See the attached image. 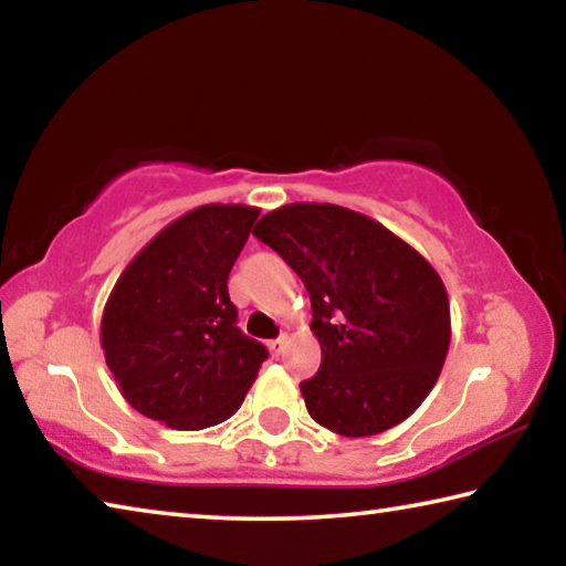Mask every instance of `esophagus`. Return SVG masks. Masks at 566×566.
I'll list each match as a JSON object with an SVG mask.
<instances>
[{"instance_id":"obj_1","label":"esophagus","mask_w":566,"mask_h":566,"mask_svg":"<svg viewBox=\"0 0 566 566\" xmlns=\"http://www.w3.org/2000/svg\"><path fill=\"white\" fill-rule=\"evenodd\" d=\"M284 347H286V337L272 339V342H270V352H272V357H280V354H284Z\"/></svg>"}]
</instances>
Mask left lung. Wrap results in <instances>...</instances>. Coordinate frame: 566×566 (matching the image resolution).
Listing matches in <instances>:
<instances>
[{"mask_svg": "<svg viewBox=\"0 0 566 566\" xmlns=\"http://www.w3.org/2000/svg\"><path fill=\"white\" fill-rule=\"evenodd\" d=\"M252 234L310 292L322 364L300 389L312 419L342 437H371L415 415L452 339L434 266L387 227L337 205H284Z\"/></svg>", "mask_w": 566, "mask_h": 566, "instance_id": "left-lung-1", "label": "left lung"}]
</instances>
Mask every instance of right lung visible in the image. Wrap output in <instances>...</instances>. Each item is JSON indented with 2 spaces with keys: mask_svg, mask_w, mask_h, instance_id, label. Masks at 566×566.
<instances>
[{
  "mask_svg": "<svg viewBox=\"0 0 566 566\" xmlns=\"http://www.w3.org/2000/svg\"><path fill=\"white\" fill-rule=\"evenodd\" d=\"M260 209L205 205L167 224L127 264L102 314V349L122 397L171 429L214 427L242 407L266 359L237 327L227 280Z\"/></svg>",
  "mask_w": 566,
  "mask_h": 566,
  "instance_id": "right-lung-1",
  "label": "right lung"
}]
</instances>
